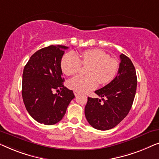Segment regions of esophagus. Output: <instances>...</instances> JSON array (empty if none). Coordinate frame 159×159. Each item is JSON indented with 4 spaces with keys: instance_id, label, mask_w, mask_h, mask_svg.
Masks as SVG:
<instances>
[{
    "instance_id": "esophagus-1",
    "label": "esophagus",
    "mask_w": 159,
    "mask_h": 159,
    "mask_svg": "<svg viewBox=\"0 0 159 159\" xmlns=\"http://www.w3.org/2000/svg\"><path fill=\"white\" fill-rule=\"evenodd\" d=\"M74 94H75V96H78L79 94V92H78V91H74Z\"/></svg>"
}]
</instances>
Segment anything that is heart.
Returning a JSON list of instances; mask_svg holds the SVG:
<instances>
[{
    "instance_id": "1",
    "label": "heart",
    "mask_w": 159,
    "mask_h": 159,
    "mask_svg": "<svg viewBox=\"0 0 159 159\" xmlns=\"http://www.w3.org/2000/svg\"><path fill=\"white\" fill-rule=\"evenodd\" d=\"M82 64L90 66L88 76L77 75L68 80L70 89L78 92H86L96 88L98 82L101 85L108 84L117 73L118 65L114 58L99 49L85 50L80 55V58L73 52H68L62 58L61 68L66 75H73L79 72Z\"/></svg>"
}]
</instances>
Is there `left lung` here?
<instances>
[{
    "instance_id": "1",
    "label": "left lung",
    "mask_w": 159,
    "mask_h": 159,
    "mask_svg": "<svg viewBox=\"0 0 159 159\" xmlns=\"http://www.w3.org/2000/svg\"><path fill=\"white\" fill-rule=\"evenodd\" d=\"M118 73L111 81L95 91L102 98L88 97L85 116L93 127L107 130L120 123L133 105L137 88V76L133 62L124 54L120 55Z\"/></svg>"
}]
</instances>
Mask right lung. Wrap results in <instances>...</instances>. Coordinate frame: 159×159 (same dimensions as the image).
<instances>
[{
	"label": "right lung",
	"mask_w": 159,
	"mask_h": 159,
	"mask_svg": "<svg viewBox=\"0 0 159 159\" xmlns=\"http://www.w3.org/2000/svg\"><path fill=\"white\" fill-rule=\"evenodd\" d=\"M68 47L50 45L34 53L24 67L22 97L31 117L41 124L57 123L75 96L64 86L61 60ZM59 92L55 94L54 91Z\"/></svg>",
	"instance_id": "obj_1"
}]
</instances>
